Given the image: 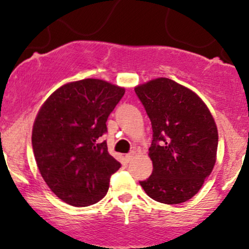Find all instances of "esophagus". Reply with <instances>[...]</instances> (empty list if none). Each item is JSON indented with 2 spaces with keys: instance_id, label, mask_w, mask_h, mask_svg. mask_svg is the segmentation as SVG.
Masks as SVG:
<instances>
[{
  "instance_id": "34e87169",
  "label": "esophagus",
  "mask_w": 249,
  "mask_h": 249,
  "mask_svg": "<svg viewBox=\"0 0 249 249\" xmlns=\"http://www.w3.org/2000/svg\"><path fill=\"white\" fill-rule=\"evenodd\" d=\"M133 157H134V152L132 151V152H130V153L125 154V160H126L127 162H128V161H131V160H132Z\"/></svg>"
}]
</instances>
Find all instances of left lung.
Listing matches in <instances>:
<instances>
[{"label": "left lung", "instance_id": "8db88e82", "mask_svg": "<svg viewBox=\"0 0 249 249\" xmlns=\"http://www.w3.org/2000/svg\"><path fill=\"white\" fill-rule=\"evenodd\" d=\"M134 91L153 131L148 148L153 171L139 184L156 201H187L199 192L215 164V122L196 93L172 79H153Z\"/></svg>", "mask_w": 249, "mask_h": 249}]
</instances>
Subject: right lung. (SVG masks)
Listing matches in <instances>:
<instances>
[{
  "label": "right lung",
  "instance_id": "add662e5",
  "mask_svg": "<svg viewBox=\"0 0 249 249\" xmlns=\"http://www.w3.org/2000/svg\"><path fill=\"white\" fill-rule=\"evenodd\" d=\"M124 93V88L102 79L71 82L37 113L31 136L37 166L50 190L71 206L104 198L111 176L121 167L101 137Z\"/></svg>",
  "mask_w": 249,
  "mask_h": 249
}]
</instances>
